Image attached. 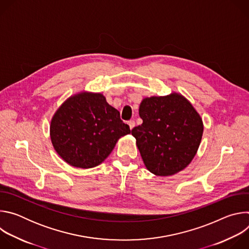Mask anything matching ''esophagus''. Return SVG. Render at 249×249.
Wrapping results in <instances>:
<instances>
[{"instance_id": "obj_1", "label": "esophagus", "mask_w": 249, "mask_h": 249, "mask_svg": "<svg viewBox=\"0 0 249 249\" xmlns=\"http://www.w3.org/2000/svg\"><path fill=\"white\" fill-rule=\"evenodd\" d=\"M128 125H129V127H130V130H132L134 127H135V121L134 120H130V121H128Z\"/></svg>"}]
</instances>
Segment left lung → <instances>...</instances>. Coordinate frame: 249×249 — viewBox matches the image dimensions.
I'll return each mask as SVG.
<instances>
[{
	"label": "left lung",
	"mask_w": 249,
	"mask_h": 249,
	"mask_svg": "<svg viewBox=\"0 0 249 249\" xmlns=\"http://www.w3.org/2000/svg\"><path fill=\"white\" fill-rule=\"evenodd\" d=\"M143 123L132 129L146 167L160 176L173 175L195 157L203 135V122L182 95L147 97L140 104Z\"/></svg>",
	"instance_id": "obj_1"
}]
</instances>
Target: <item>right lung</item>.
<instances>
[{
	"label": "right lung",
	"instance_id": "obj_1",
	"mask_svg": "<svg viewBox=\"0 0 249 249\" xmlns=\"http://www.w3.org/2000/svg\"><path fill=\"white\" fill-rule=\"evenodd\" d=\"M117 109L100 93L70 97L52 118L50 134L58 155L69 164L90 168L101 163L122 136L130 134Z\"/></svg>",
	"mask_w": 249,
	"mask_h": 249
}]
</instances>
